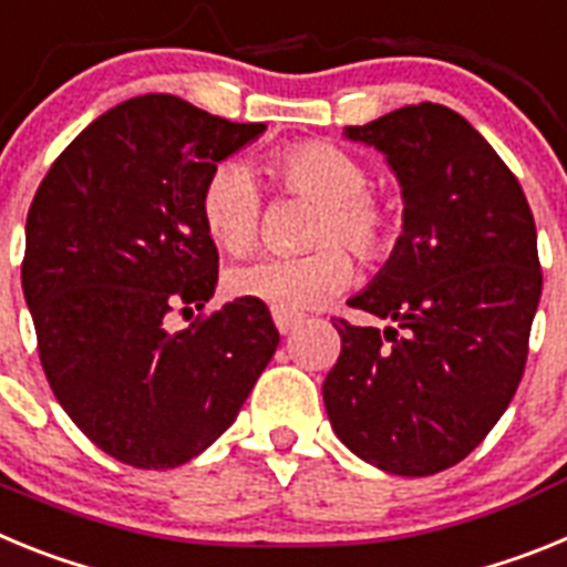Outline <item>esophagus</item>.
Wrapping results in <instances>:
<instances>
[{
  "mask_svg": "<svg viewBox=\"0 0 567 567\" xmlns=\"http://www.w3.org/2000/svg\"><path fill=\"white\" fill-rule=\"evenodd\" d=\"M272 318H275V327H278V332H280V334H289V332H292V329L298 327V323H300V318H298V315L275 312Z\"/></svg>",
  "mask_w": 567,
  "mask_h": 567,
  "instance_id": "1",
  "label": "esophagus"
}]
</instances>
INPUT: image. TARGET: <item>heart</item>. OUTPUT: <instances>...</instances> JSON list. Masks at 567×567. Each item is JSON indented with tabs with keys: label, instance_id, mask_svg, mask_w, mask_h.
<instances>
[{
	"label": "heart",
	"instance_id": "b5f03b06",
	"mask_svg": "<svg viewBox=\"0 0 567 567\" xmlns=\"http://www.w3.org/2000/svg\"><path fill=\"white\" fill-rule=\"evenodd\" d=\"M269 182L284 195L312 202L307 247L295 258H260L227 272L229 295L264 303L272 312L300 315L318 307L352 278V260L383 264L394 255L403 213L394 195L369 187L358 155L332 142H292L267 155ZM209 238L229 255H247L264 233L267 202L244 164L221 162L209 169L198 195Z\"/></svg>",
	"mask_w": 567,
	"mask_h": 567
}]
</instances>
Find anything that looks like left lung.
Segmentation results:
<instances>
[{
	"label": "left lung",
	"instance_id": "obj_1",
	"mask_svg": "<svg viewBox=\"0 0 567 567\" xmlns=\"http://www.w3.org/2000/svg\"><path fill=\"white\" fill-rule=\"evenodd\" d=\"M354 142L383 150L403 187V235L372 287L349 300L389 329L332 318L323 380L334 434L360 460L429 477L468 457L517 392L543 269L517 175L443 104H409Z\"/></svg>",
	"mask_w": 567,
	"mask_h": 567
}]
</instances>
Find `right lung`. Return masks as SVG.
Masks as SVG:
<instances>
[{"label": "right lung", "mask_w": 567, "mask_h": 567, "mask_svg": "<svg viewBox=\"0 0 567 567\" xmlns=\"http://www.w3.org/2000/svg\"><path fill=\"white\" fill-rule=\"evenodd\" d=\"M258 133L264 124L147 93L82 130L33 195L22 289L39 360L70 420L118 463L158 471L198 457L278 349L264 303L204 312L218 249L202 184ZM193 308L194 323L173 333L168 315Z\"/></svg>", "instance_id": "right-lung-1"}]
</instances>
